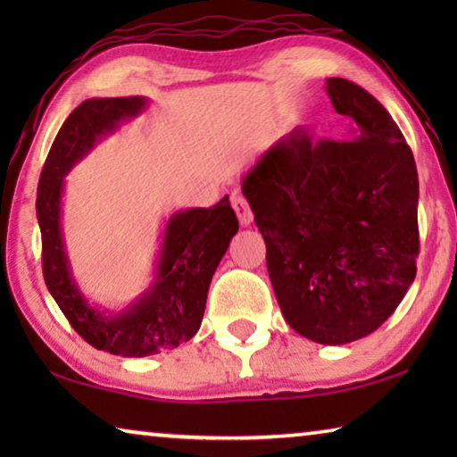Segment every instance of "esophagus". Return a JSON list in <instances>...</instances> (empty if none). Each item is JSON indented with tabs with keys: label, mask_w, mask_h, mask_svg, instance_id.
I'll return each mask as SVG.
<instances>
[{
	"label": "esophagus",
	"mask_w": 457,
	"mask_h": 457,
	"mask_svg": "<svg viewBox=\"0 0 457 457\" xmlns=\"http://www.w3.org/2000/svg\"><path fill=\"white\" fill-rule=\"evenodd\" d=\"M231 205H234L239 223H242V226H250V223L253 221V215H252L250 205H247V201L242 195L234 193V195H231Z\"/></svg>",
	"instance_id": "34e87169"
}]
</instances>
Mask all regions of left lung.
I'll use <instances>...</instances> for the list:
<instances>
[{
  "label": "left lung",
  "mask_w": 457,
  "mask_h": 457,
  "mask_svg": "<svg viewBox=\"0 0 457 457\" xmlns=\"http://www.w3.org/2000/svg\"><path fill=\"white\" fill-rule=\"evenodd\" d=\"M324 88L351 120L346 141L292 130L247 169L242 193L286 322L314 343L346 345L381 327L415 280L420 181L377 98L345 79Z\"/></svg>",
  "instance_id": "left-lung-1"
}]
</instances>
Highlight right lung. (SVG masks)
Wrapping results in <instances>:
<instances>
[{
	"label": "right lung",
	"instance_id": "1",
	"mask_svg": "<svg viewBox=\"0 0 457 457\" xmlns=\"http://www.w3.org/2000/svg\"><path fill=\"white\" fill-rule=\"evenodd\" d=\"M146 104L145 96H119L88 98L74 108L46 159L36 199L44 280L52 298L88 345L129 359L177 349L195 335L212 278L239 228L228 195L207 210L175 212L165 221L153 282L141 296L120 311L84 296L74 280L62 229L64 177L96 143L138 117Z\"/></svg>",
	"mask_w": 457,
	"mask_h": 457
}]
</instances>
